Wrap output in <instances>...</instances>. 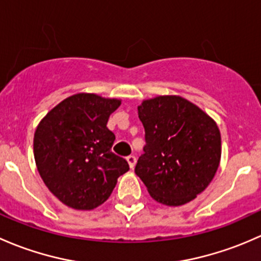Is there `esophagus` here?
Masks as SVG:
<instances>
[{
  "label": "esophagus",
  "mask_w": 261,
  "mask_h": 261,
  "mask_svg": "<svg viewBox=\"0 0 261 261\" xmlns=\"http://www.w3.org/2000/svg\"><path fill=\"white\" fill-rule=\"evenodd\" d=\"M127 161H128V165H129V167L134 168V166H136V162H137V158L134 157L133 154H130L127 157Z\"/></svg>",
  "instance_id": "1"
}]
</instances>
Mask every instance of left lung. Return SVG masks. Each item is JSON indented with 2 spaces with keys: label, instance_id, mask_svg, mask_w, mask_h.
I'll return each mask as SVG.
<instances>
[{
  "label": "left lung",
  "instance_id": "left-lung-1",
  "mask_svg": "<svg viewBox=\"0 0 261 261\" xmlns=\"http://www.w3.org/2000/svg\"><path fill=\"white\" fill-rule=\"evenodd\" d=\"M138 117L146 146L136 174L157 202H190L208 186L219 168L221 136L216 123L176 95L144 100L138 107Z\"/></svg>",
  "mask_w": 261,
  "mask_h": 261
}]
</instances>
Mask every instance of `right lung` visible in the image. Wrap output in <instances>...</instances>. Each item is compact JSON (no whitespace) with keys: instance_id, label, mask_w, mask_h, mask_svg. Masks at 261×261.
<instances>
[{"instance_id":"right-lung-1","label":"right lung","mask_w":261,"mask_h":261,"mask_svg":"<svg viewBox=\"0 0 261 261\" xmlns=\"http://www.w3.org/2000/svg\"><path fill=\"white\" fill-rule=\"evenodd\" d=\"M120 100L75 94L47 113L34 137L42 181L66 206L93 210L109 198L118 177L129 170L112 152L115 136L107 128Z\"/></svg>"}]
</instances>
